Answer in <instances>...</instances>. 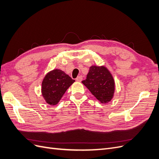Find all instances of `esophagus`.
I'll return each mask as SVG.
<instances>
[{"instance_id": "34e87169", "label": "esophagus", "mask_w": 159, "mask_h": 159, "mask_svg": "<svg viewBox=\"0 0 159 159\" xmlns=\"http://www.w3.org/2000/svg\"><path fill=\"white\" fill-rule=\"evenodd\" d=\"M82 79H83V78H82V76L81 75H80V76H78V78H77L76 79H75V80L77 81H82Z\"/></svg>"}]
</instances>
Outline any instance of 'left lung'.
Wrapping results in <instances>:
<instances>
[{
	"label": "left lung",
	"mask_w": 159,
	"mask_h": 159,
	"mask_svg": "<svg viewBox=\"0 0 159 159\" xmlns=\"http://www.w3.org/2000/svg\"><path fill=\"white\" fill-rule=\"evenodd\" d=\"M81 82L101 103H107L113 98L114 80L105 67L91 66L86 79Z\"/></svg>",
	"instance_id": "8db88e82"
}]
</instances>
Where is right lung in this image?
<instances>
[{
  "label": "right lung",
  "instance_id": "obj_1",
  "mask_svg": "<svg viewBox=\"0 0 159 159\" xmlns=\"http://www.w3.org/2000/svg\"><path fill=\"white\" fill-rule=\"evenodd\" d=\"M74 81L60 70H54L48 73L42 84V93L46 103L56 105Z\"/></svg>",
  "mask_w": 159,
  "mask_h": 159
}]
</instances>
